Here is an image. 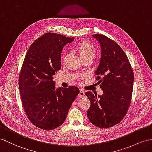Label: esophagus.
<instances>
[{
    "label": "esophagus",
    "instance_id": "obj_1",
    "mask_svg": "<svg viewBox=\"0 0 152 152\" xmlns=\"http://www.w3.org/2000/svg\"><path fill=\"white\" fill-rule=\"evenodd\" d=\"M78 96L80 97V98H83V97L85 96V92L83 90H80Z\"/></svg>",
    "mask_w": 152,
    "mask_h": 152
}]
</instances>
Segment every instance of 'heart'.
I'll use <instances>...</instances> for the list:
<instances>
[{
	"label": "heart",
	"mask_w": 152,
	"mask_h": 152,
	"mask_svg": "<svg viewBox=\"0 0 152 152\" xmlns=\"http://www.w3.org/2000/svg\"><path fill=\"white\" fill-rule=\"evenodd\" d=\"M77 52L83 60L88 58H94L96 54V49L94 45L89 42H81L76 48Z\"/></svg>",
	"instance_id": "b5f03b06"
}]
</instances>
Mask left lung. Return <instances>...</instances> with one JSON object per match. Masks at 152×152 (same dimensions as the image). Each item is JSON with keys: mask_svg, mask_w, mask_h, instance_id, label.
<instances>
[{"mask_svg": "<svg viewBox=\"0 0 152 152\" xmlns=\"http://www.w3.org/2000/svg\"><path fill=\"white\" fill-rule=\"evenodd\" d=\"M102 49L100 62L95 72L103 94L87 92L91 102L87 115L99 128H110L121 121L130 107L134 72L125 53L115 42L103 34H93Z\"/></svg>", "mask_w": 152, "mask_h": 152, "instance_id": "1", "label": "left lung"}]
</instances>
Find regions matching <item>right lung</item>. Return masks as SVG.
<instances>
[{"mask_svg": "<svg viewBox=\"0 0 152 152\" xmlns=\"http://www.w3.org/2000/svg\"><path fill=\"white\" fill-rule=\"evenodd\" d=\"M74 39L45 33L31 45L23 62L18 81L22 104L30 121L41 129L53 130L63 124L80 93L75 86L55 89L53 80L61 69L62 49Z\"/></svg>", "mask_w": 152, "mask_h": 152, "instance_id": "right-lung-1", "label": "right lung"}]
</instances>
